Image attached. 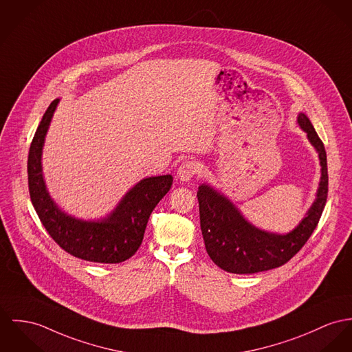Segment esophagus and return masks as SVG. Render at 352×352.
I'll return each mask as SVG.
<instances>
[{
  "label": "esophagus",
  "mask_w": 352,
  "mask_h": 352,
  "mask_svg": "<svg viewBox=\"0 0 352 352\" xmlns=\"http://www.w3.org/2000/svg\"><path fill=\"white\" fill-rule=\"evenodd\" d=\"M195 174H197V164L191 161L182 163L178 168V177L182 182H189Z\"/></svg>",
  "instance_id": "esophagus-1"
}]
</instances>
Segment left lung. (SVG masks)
I'll return each mask as SVG.
<instances>
[{"instance_id": "8db88e82", "label": "left lung", "mask_w": 352, "mask_h": 352, "mask_svg": "<svg viewBox=\"0 0 352 352\" xmlns=\"http://www.w3.org/2000/svg\"><path fill=\"white\" fill-rule=\"evenodd\" d=\"M298 124L319 155L320 182L315 201L291 232L278 234L254 226L223 192L206 182L199 185L197 197L204 241L208 254L221 270L250 274L278 268L298 253L315 230L328 192L327 154L305 113H298Z\"/></svg>"}]
</instances>
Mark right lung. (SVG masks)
Here are the masks:
<instances>
[{
	"mask_svg": "<svg viewBox=\"0 0 352 352\" xmlns=\"http://www.w3.org/2000/svg\"><path fill=\"white\" fill-rule=\"evenodd\" d=\"M60 99L45 111L28 155V185L33 208L57 245L69 254L92 263L118 264L139 249L147 221L173 185L170 174L140 179L100 219H81L61 210L47 189L43 174V147Z\"/></svg>",
	"mask_w": 352,
	"mask_h": 352,
	"instance_id": "1",
	"label": "right lung"
}]
</instances>
